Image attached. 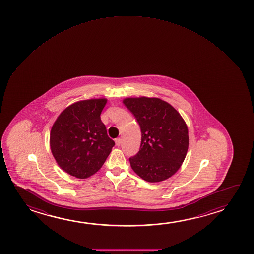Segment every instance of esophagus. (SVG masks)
<instances>
[{"label":"esophagus","mask_w":254,"mask_h":254,"mask_svg":"<svg viewBox=\"0 0 254 254\" xmlns=\"http://www.w3.org/2000/svg\"><path fill=\"white\" fill-rule=\"evenodd\" d=\"M115 145L116 146H119L121 144H122V139H120V138H117V139H115Z\"/></svg>","instance_id":"34e87169"}]
</instances>
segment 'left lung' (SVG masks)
<instances>
[{"label": "left lung", "instance_id": "left-lung-1", "mask_svg": "<svg viewBox=\"0 0 254 254\" xmlns=\"http://www.w3.org/2000/svg\"><path fill=\"white\" fill-rule=\"evenodd\" d=\"M123 103L141 130L139 151L129 158L132 170L148 182L167 180L180 169L188 153L186 122L173 106L159 98H126Z\"/></svg>", "mask_w": 254, "mask_h": 254}]
</instances>
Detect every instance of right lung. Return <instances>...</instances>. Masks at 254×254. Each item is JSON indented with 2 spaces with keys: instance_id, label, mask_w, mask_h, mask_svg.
Returning <instances> with one entry per match:
<instances>
[{
  "instance_id": "right-lung-1",
  "label": "right lung",
  "mask_w": 254,
  "mask_h": 254,
  "mask_svg": "<svg viewBox=\"0 0 254 254\" xmlns=\"http://www.w3.org/2000/svg\"><path fill=\"white\" fill-rule=\"evenodd\" d=\"M107 99L77 101L64 109L50 132V148L59 167L87 179L101 169L115 141L101 120Z\"/></svg>"
}]
</instances>
